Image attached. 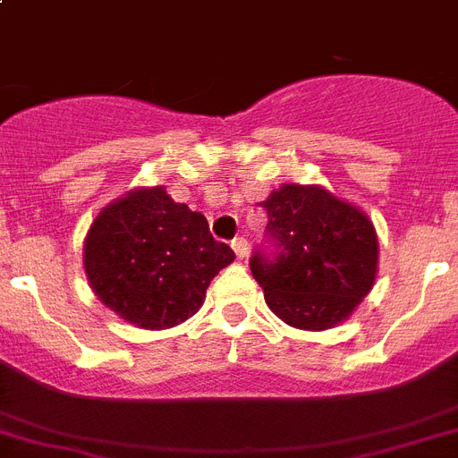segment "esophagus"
<instances>
[{
    "mask_svg": "<svg viewBox=\"0 0 458 458\" xmlns=\"http://www.w3.org/2000/svg\"><path fill=\"white\" fill-rule=\"evenodd\" d=\"M233 249H234V256L240 258V260H244V258L249 256V242H246L244 237H234Z\"/></svg>",
    "mask_w": 458,
    "mask_h": 458,
    "instance_id": "esophagus-1",
    "label": "esophagus"
}]
</instances>
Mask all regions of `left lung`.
<instances>
[{"instance_id": "1", "label": "left lung", "mask_w": 458, "mask_h": 458, "mask_svg": "<svg viewBox=\"0 0 458 458\" xmlns=\"http://www.w3.org/2000/svg\"><path fill=\"white\" fill-rule=\"evenodd\" d=\"M260 207L269 246L249 265L269 309L297 329L344 323L376 281L377 240L367 214L323 186L301 184L272 191Z\"/></svg>"}]
</instances>
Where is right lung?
<instances>
[{"instance_id":"add662e5","label":"right lung","mask_w":458,"mask_h":458,"mask_svg":"<svg viewBox=\"0 0 458 458\" xmlns=\"http://www.w3.org/2000/svg\"><path fill=\"white\" fill-rule=\"evenodd\" d=\"M91 290L126 323L165 329L184 323L234 251L209 233L200 212L163 186L129 191L101 209L85 240Z\"/></svg>"}]
</instances>
